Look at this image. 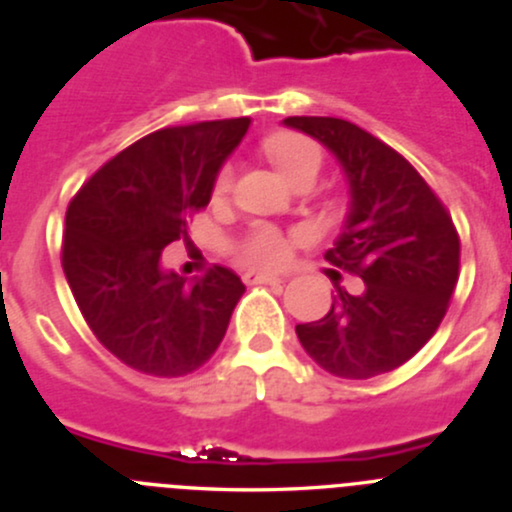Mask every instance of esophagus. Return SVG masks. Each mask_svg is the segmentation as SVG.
<instances>
[{
	"instance_id": "1",
	"label": "esophagus",
	"mask_w": 512,
	"mask_h": 512,
	"mask_svg": "<svg viewBox=\"0 0 512 512\" xmlns=\"http://www.w3.org/2000/svg\"><path fill=\"white\" fill-rule=\"evenodd\" d=\"M287 275H278V273H261V270H249L244 275L246 285H275V282H285Z\"/></svg>"
}]
</instances>
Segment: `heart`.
Instances as JSON below:
<instances>
[{
    "instance_id": "1",
    "label": "heart",
    "mask_w": 512,
    "mask_h": 512,
    "mask_svg": "<svg viewBox=\"0 0 512 512\" xmlns=\"http://www.w3.org/2000/svg\"><path fill=\"white\" fill-rule=\"evenodd\" d=\"M266 155L278 167L282 177L294 184L304 174H318L321 148L299 134H275L266 141ZM234 179L232 165H225L215 179V191H230ZM242 256L251 266H282L290 258V242L270 225H258L249 232L242 244Z\"/></svg>"
}]
</instances>
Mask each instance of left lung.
Listing matches in <instances>:
<instances>
[{"mask_svg": "<svg viewBox=\"0 0 512 512\" xmlns=\"http://www.w3.org/2000/svg\"><path fill=\"white\" fill-rule=\"evenodd\" d=\"M282 124L316 138L340 162L350 208L326 261L364 280L359 294L333 282L330 311L299 323L297 338L333 376L398 369L448 311L460 270L453 220L422 174L357 124L338 117H287Z\"/></svg>", "mask_w": 512, "mask_h": 512, "instance_id": "obj_1", "label": "left lung"}]
</instances>
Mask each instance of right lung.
I'll return each instance as SVG.
<instances>
[{
  "mask_svg": "<svg viewBox=\"0 0 512 512\" xmlns=\"http://www.w3.org/2000/svg\"><path fill=\"white\" fill-rule=\"evenodd\" d=\"M249 117L170 126L102 165L66 210L62 268L83 318L119 362L174 378L213 357L244 282L213 266L186 280L162 266L167 244L213 196Z\"/></svg>",
  "mask_w": 512,
  "mask_h": 512,
  "instance_id": "1",
  "label": "right lung"
}]
</instances>
